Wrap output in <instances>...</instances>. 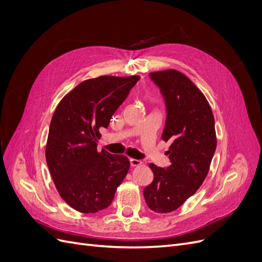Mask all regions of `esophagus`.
<instances>
[{"mask_svg": "<svg viewBox=\"0 0 262 262\" xmlns=\"http://www.w3.org/2000/svg\"><path fill=\"white\" fill-rule=\"evenodd\" d=\"M142 164V162L140 161V160H136V158H130V165L131 166H139V165H141Z\"/></svg>", "mask_w": 262, "mask_h": 262, "instance_id": "34e87169", "label": "esophagus"}]
</instances>
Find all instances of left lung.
Wrapping results in <instances>:
<instances>
[{"label": "left lung", "instance_id": "1", "mask_svg": "<svg viewBox=\"0 0 262 262\" xmlns=\"http://www.w3.org/2000/svg\"><path fill=\"white\" fill-rule=\"evenodd\" d=\"M149 76L161 89L167 110L162 139L170 143L166 152L170 165L149 164L154 179L143 194L150 210L168 213L193 195L207 177L216 148L215 123L207 98L184 73L165 70Z\"/></svg>", "mask_w": 262, "mask_h": 262}]
</instances>
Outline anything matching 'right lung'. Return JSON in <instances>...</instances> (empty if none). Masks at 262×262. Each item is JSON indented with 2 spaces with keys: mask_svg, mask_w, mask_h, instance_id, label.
Wrapping results in <instances>:
<instances>
[{
  "mask_svg": "<svg viewBox=\"0 0 262 262\" xmlns=\"http://www.w3.org/2000/svg\"><path fill=\"white\" fill-rule=\"evenodd\" d=\"M139 75H102L83 81L61 99L52 116L46 161L59 194L71 208L96 213L112 204L128 173L124 155L97 150L99 129L107 128Z\"/></svg>",
  "mask_w": 262,
  "mask_h": 262,
  "instance_id": "obj_1",
  "label": "right lung"
}]
</instances>
